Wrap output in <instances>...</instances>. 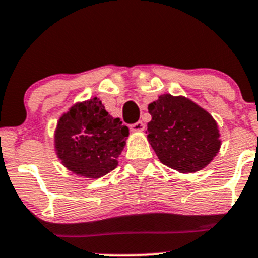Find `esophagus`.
<instances>
[{
	"label": "esophagus",
	"mask_w": 258,
	"mask_h": 258,
	"mask_svg": "<svg viewBox=\"0 0 258 258\" xmlns=\"http://www.w3.org/2000/svg\"><path fill=\"white\" fill-rule=\"evenodd\" d=\"M130 130H131L132 132H142L145 130V123L144 122L139 121L136 122V123L131 124V126H130Z\"/></svg>",
	"instance_id": "obj_1"
}]
</instances>
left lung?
<instances>
[{"instance_id": "obj_1", "label": "left lung", "mask_w": 258, "mask_h": 258, "mask_svg": "<svg viewBox=\"0 0 258 258\" xmlns=\"http://www.w3.org/2000/svg\"><path fill=\"white\" fill-rule=\"evenodd\" d=\"M147 140L163 165L182 173L202 170L221 148L217 122L184 96L165 93L148 105Z\"/></svg>"}]
</instances>
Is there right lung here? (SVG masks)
<instances>
[{"instance_id": "right-lung-1", "label": "right lung", "mask_w": 258, "mask_h": 258, "mask_svg": "<svg viewBox=\"0 0 258 258\" xmlns=\"http://www.w3.org/2000/svg\"><path fill=\"white\" fill-rule=\"evenodd\" d=\"M128 135V127L108 114L100 98L92 97L76 102L59 117L54 151L67 170L98 178L117 167Z\"/></svg>"}]
</instances>
